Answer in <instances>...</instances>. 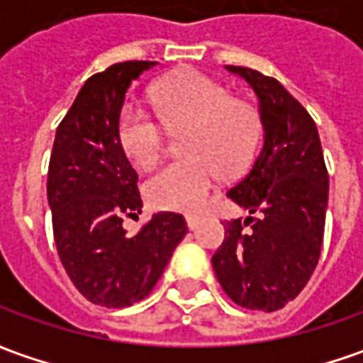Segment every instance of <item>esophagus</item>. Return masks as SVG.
I'll return each instance as SVG.
<instances>
[{"mask_svg": "<svg viewBox=\"0 0 363 363\" xmlns=\"http://www.w3.org/2000/svg\"><path fill=\"white\" fill-rule=\"evenodd\" d=\"M200 224V218L199 216H186V225H189L190 230H196Z\"/></svg>", "mask_w": 363, "mask_h": 363, "instance_id": "esophagus-1", "label": "esophagus"}]
</instances>
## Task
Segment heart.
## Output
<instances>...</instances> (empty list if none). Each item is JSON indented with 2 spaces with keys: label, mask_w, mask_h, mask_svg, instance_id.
<instances>
[{
  "label": "heart",
  "mask_w": 363,
  "mask_h": 363,
  "mask_svg": "<svg viewBox=\"0 0 363 363\" xmlns=\"http://www.w3.org/2000/svg\"><path fill=\"white\" fill-rule=\"evenodd\" d=\"M157 118L181 138V155L147 181V196L159 208L196 212L204 206L220 174L234 179L252 164L261 141L259 111L232 98L224 86L200 72H181L151 94ZM118 138L138 167L157 163L163 147L161 128L145 110L128 104L118 120Z\"/></svg>",
  "instance_id": "obj_1"
}]
</instances>
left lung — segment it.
Masks as SVG:
<instances>
[{"label":"left lung","instance_id":"8db88e82","mask_svg":"<svg viewBox=\"0 0 363 363\" xmlns=\"http://www.w3.org/2000/svg\"><path fill=\"white\" fill-rule=\"evenodd\" d=\"M242 76L259 100L263 147L228 199L250 212L225 220L212 255L224 293L252 311H279L308 283L320 257L328 204V171L316 123L279 80L245 67Z\"/></svg>","mask_w":363,"mask_h":363}]
</instances>
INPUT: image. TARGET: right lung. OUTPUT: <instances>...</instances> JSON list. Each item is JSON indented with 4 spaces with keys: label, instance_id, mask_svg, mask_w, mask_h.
Here are the masks:
<instances>
[{
    "label": "right lung",
    "instance_id": "1",
    "mask_svg": "<svg viewBox=\"0 0 363 363\" xmlns=\"http://www.w3.org/2000/svg\"><path fill=\"white\" fill-rule=\"evenodd\" d=\"M125 60L90 76L57 128L47 196L58 257L94 305L125 308L145 298L186 234L181 214L159 212L128 235L123 218L141 214L135 169L118 138L125 92L155 67Z\"/></svg>",
    "mask_w": 363,
    "mask_h": 363
}]
</instances>
